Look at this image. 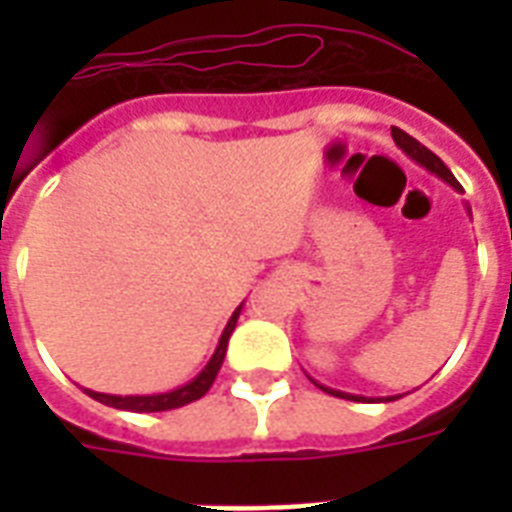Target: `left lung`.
Here are the masks:
<instances>
[{
	"label": "left lung",
	"mask_w": 512,
	"mask_h": 512,
	"mask_svg": "<svg viewBox=\"0 0 512 512\" xmlns=\"http://www.w3.org/2000/svg\"><path fill=\"white\" fill-rule=\"evenodd\" d=\"M390 135H393V140H396V146L401 148V151H404V154L409 156V159H414V162L420 164V167H425V170H428V172H433V175L441 177L444 183L452 185L454 191H462L460 183H457L452 172H449V167H446V164L441 162V159H438L436 154H433V151H428V148L422 146L420 140H414L412 135H406V132L398 130V127H393V130H390ZM468 212H470V207H468ZM313 382H316V380H313ZM316 388H321V390H324V393H329V396L348 398V401H369V404H372V401H374V398L353 396V393H342V390L327 388V385H321V382H316ZM396 398L398 396H388V398H377V401H396Z\"/></svg>",
	"instance_id": "left-lung-1"
}]
</instances>
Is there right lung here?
I'll return each mask as SVG.
<instances>
[{
	"label": "right lung",
	"mask_w": 512,
	"mask_h": 512,
	"mask_svg": "<svg viewBox=\"0 0 512 512\" xmlns=\"http://www.w3.org/2000/svg\"><path fill=\"white\" fill-rule=\"evenodd\" d=\"M241 305L233 311V316L225 324L220 342H217L215 353L207 361V366L201 369L191 382H185L180 388L167 390V393H154V396H111V393H95V390H87V396L100 401V404L114 406V409H127V412H167V409H177V406L191 404V401H199L215 382L220 366H223L225 350H228V340H231L233 329H236V321H239Z\"/></svg>",
	"instance_id": "obj_1"
}]
</instances>
